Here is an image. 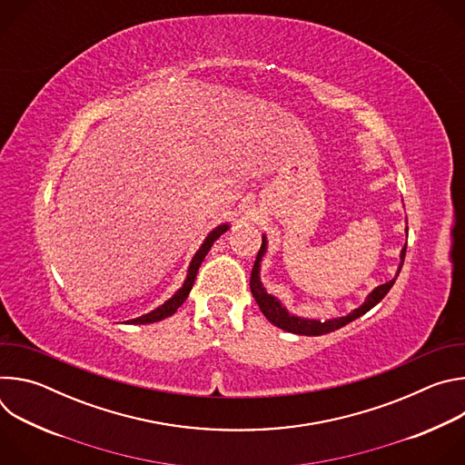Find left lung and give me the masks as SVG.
<instances>
[{"label": "left lung", "instance_id": "8db88e82", "mask_svg": "<svg viewBox=\"0 0 465 465\" xmlns=\"http://www.w3.org/2000/svg\"><path fill=\"white\" fill-rule=\"evenodd\" d=\"M267 248H269V241H267V235H262V244H261V250L255 257V262H253V269H252V276H250V289H252V294L261 309V312L267 316V320L271 323H274L276 327L287 331V333H294V335H305V337H318V335H325V333H331V331H337L341 327H344L346 323L357 320L359 316L366 314L370 309H373L386 294L388 291L391 289V285L395 283L397 276H400L401 272V267H403V261H405V252H407V244L401 248V253H400V267H397V272L393 276V280L375 287L368 296L366 300L357 307L353 309L350 314L346 316H339V318H327V320H316V318H303V316H298L294 312H291L283 302L280 298H276L274 294H269L267 289H264L262 282H261V261H262V255L267 253Z\"/></svg>", "mask_w": 465, "mask_h": 465}]
</instances>
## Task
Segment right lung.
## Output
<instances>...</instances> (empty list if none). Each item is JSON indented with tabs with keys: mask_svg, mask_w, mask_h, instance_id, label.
I'll return each instance as SVG.
<instances>
[{
	"mask_svg": "<svg viewBox=\"0 0 465 465\" xmlns=\"http://www.w3.org/2000/svg\"><path fill=\"white\" fill-rule=\"evenodd\" d=\"M230 230V224L228 223H224V224H219L217 228H213L210 233H208V237L203 241V244H201V248L196 250V253L193 255V259H191V262H189V267H187V276H185V280H183V283H182V287L169 298V300H165L160 307H156V309H153L151 312H147V314H142V316H138V318H132V320H126V323H154V322H160V320H163V318H167V316H171V314H174L176 312V309L187 300V296H189V292H191V289H193V283H194V278H196V272H198V269H201V264H203V261H204V257L208 255V252L212 250V246H213V242L224 233V232H228Z\"/></svg>",
	"mask_w": 465,
	"mask_h": 465,
	"instance_id": "1",
	"label": "right lung"
}]
</instances>
